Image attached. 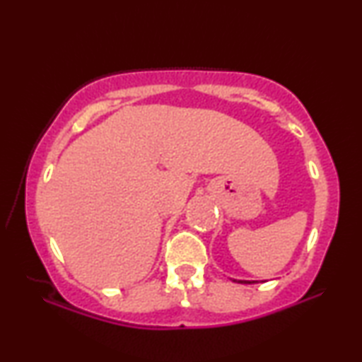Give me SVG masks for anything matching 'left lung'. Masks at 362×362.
<instances>
[{
  "instance_id": "left-lung-1",
  "label": "left lung",
  "mask_w": 362,
  "mask_h": 362,
  "mask_svg": "<svg viewBox=\"0 0 362 362\" xmlns=\"http://www.w3.org/2000/svg\"><path fill=\"white\" fill-rule=\"evenodd\" d=\"M240 284H254V281H247V280H239Z\"/></svg>"
}]
</instances>
